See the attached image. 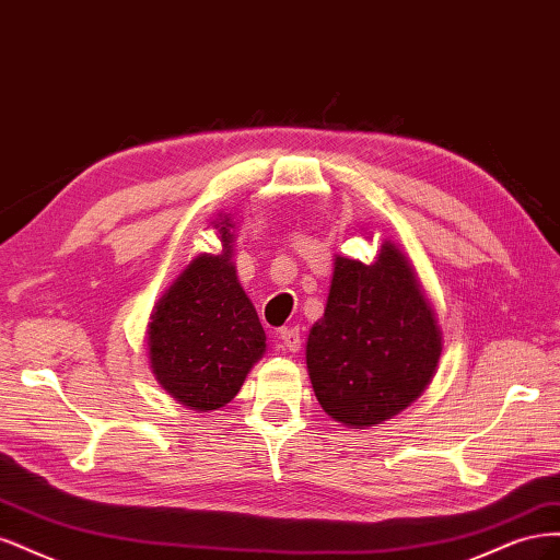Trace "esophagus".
<instances>
[{
  "mask_svg": "<svg viewBox=\"0 0 560 560\" xmlns=\"http://www.w3.org/2000/svg\"><path fill=\"white\" fill-rule=\"evenodd\" d=\"M278 338H280V343H282V348H284L287 352H296V350L301 348V331H299L296 327H284V329H280Z\"/></svg>",
  "mask_w": 560,
  "mask_h": 560,
  "instance_id": "1",
  "label": "esophagus"
}]
</instances>
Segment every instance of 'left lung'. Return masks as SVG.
Returning a JSON list of instances; mask_svg holds the SVG:
<instances>
[{
	"mask_svg": "<svg viewBox=\"0 0 560 560\" xmlns=\"http://www.w3.org/2000/svg\"><path fill=\"white\" fill-rule=\"evenodd\" d=\"M442 358V329L409 257L383 241L374 264L334 259L327 308L306 343L325 413L348 428L381 425L416 401Z\"/></svg>",
	"mask_w": 560,
	"mask_h": 560,
	"instance_id": "left-lung-1",
	"label": "left lung"
}]
</instances>
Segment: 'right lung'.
Segmentation results:
<instances>
[{"label": "right lung", "instance_id": "1", "mask_svg": "<svg viewBox=\"0 0 560 560\" xmlns=\"http://www.w3.org/2000/svg\"><path fill=\"white\" fill-rule=\"evenodd\" d=\"M212 226L219 254H198L159 299L147 329L151 374L186 409L208 413L226 406L266 352V334L231 261L233 222Z\"/></svg>", "mask_w": 560, "mask_h": 560}]
</instances>
